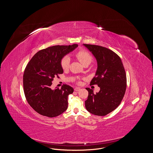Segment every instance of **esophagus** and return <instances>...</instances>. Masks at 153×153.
Returning a JSON list of instances; mask_svg holds the SVG:
<instances>
[{"mask_svg": "<svg viewBox=\"0 0 153 153\" xmlns=\"http://www.w3.org/2000/svg\"><path fill=\"white\" fill-rule=\"evenodd\" d=\"M80 90V88L79 87H76L74 88V91H79Z\"/></svg>", "mask_w": 153, "mask_h": 153, "instance_id": "1", "label": "esophagus"}]
</instances>
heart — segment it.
<instances>
[{
	"instance_id": "b5f03b06",
	"label": "heart",
	"mask_w": 153,
	"mask_h": 153,
	"mask_svg": "<svg viewBox=\"0 0 153 153\" xmlns=\"http://www.w3.org/2000/svg\"><path fill=\"white\" fill-rule=\"evenodd\" d=\"M74 55L84 65L88 64H89L92 60V57L91 54L84 49H81L76 51L74 53ZM71 58L67 56H64L60 60V65L64 70H66L69 68Z\"/></svg>"
}]
</instances>
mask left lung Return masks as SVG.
Segmentation results:
<instances>
[{"instance_id": "obj_1", "label": "left lung", "mask_w": 153, "mask_h": 153, "mask_svg": "<svg viewBox=\"0 0 153 153\" xmlns=\"http://www.w3.org/2000/svg\"><path fill=\"white\" fill-rule=\"evenodd\" d=\"M94 54L97 69L90 85L100 88L96 94L89 88L85 108L90 113L105 116L117 108L123 100L127 87L126 74L119 56L114 51L99 45L84 44Z\"/></svg>"}]
</instances>
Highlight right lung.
Returning a JSON list of instances; mask_svg holds the SVG:
<instances>
[{
	"instance_id": "right-lung-1",
	"label": "right lung",
	"mask_w": 153,
	"mask_h": 153,
	"mask_svg": "<svg viewBox=\"0 0 153 153\" xmlns=\"http://www.w3.org/2000/svg\"><path fill=\"white\" fill-rule=\"evenodd\" d=\"M78 46L56 45L39 51L30 60L23 76V91L26 100L36 112L53 117L65 112L68 108V97L73 88L64 84L61 89H51L54 78L63 73L60 60Z\"/></svg>"
}]
</instances>
